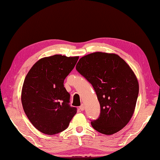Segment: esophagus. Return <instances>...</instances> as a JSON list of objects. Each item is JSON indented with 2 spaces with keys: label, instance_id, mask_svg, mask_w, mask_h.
Wrapping results in <instances>:
<instances>
[{
  "label": "esophagus",
  "instance_id": "esophagus-1",
  "mask_svg": "<svg viewBox=\"0 0 160 160\" xmlns=\"http://www.w3.org/2000/svg\"><path fill=\"white\" fill-rule=\"evenodd\" d=\"M79 109H80V110H81V111H83V110H84V105H83V104H82L81 105L80 107H79Z\"/></svg>",
  "mask_w": 160,
  "mask_h": 160
}]
</instances>
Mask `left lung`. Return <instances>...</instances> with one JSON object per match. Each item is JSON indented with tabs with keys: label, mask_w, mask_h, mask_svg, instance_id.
Here are the masks:
<instances>
[{
	"label": "left lung",
	"mask_w": 160,
	"mask_h": 160,
	"mask_svg": "<svg viewBox=\"0 0 160 160\" xmlns=\"http://www.w3.org/2000/svg\"><path fill=\"white\" fill-rule=\"evenodd\" d=\"M76 68L92 84L101 106L92 127L108 135L118 132L132 118L139 94L132 70L118 55L101 52L81 58Z\"/></svg>",
	"instance_id": "1"
}]
</instances>
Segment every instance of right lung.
Returning a JSON list of instances; mask_svg holds the SVG:
<instances>
[{
  "label": "right lung",
  "mask_w": 160,
  "mask_h": 160,
  "mask_svg": "<svg viewBox=\"0 0 160 160\" xmlns=\"http://www.w3.org/2000/svg\"><path fill=\"white\" fill-rule=\"evenodd\" d=\"M79 57L55 55L40 59L25 78L21 102L28 119L41 132L49 135L67 129L76 108L69 105L70 94L64 80Z\"/></svg>",
  "instance_id": "right-lung-1"
}]
</instances>
